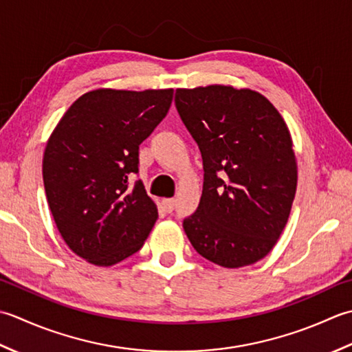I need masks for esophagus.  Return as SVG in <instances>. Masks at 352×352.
<instances>
[{"mask_svg":"<svg viewBox=\"0 0 352 352\" xmlns=\"http://www.w3.org/2000/svg\"><path fill=\"white\" fill-rule=\"evenodd\" d=\"M162 205H164V208H166L167 212H171L176 205V200L175 199H162Z\"/></svg>","mask_w":352,"mask_h":352,"instance_id":"1","label":"esophagus"}]
</instances>
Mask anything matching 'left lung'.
I'll use <instances>...</instances> for the list:
<instances>
[{
    "label": "left lung",
    "instance_id": "1",
    "mask_svg": "<svg viewBox=\"0 0 352 352\" xmlns=\"http://www.w3.org/2000/svg\"><path fill=\"white\" fill-rule=\"evenodd\" d=\"M175 102L205 171L197 211L184 220L190 243L226 269L263 260L284 231L298 185L284 118L260 92L231 85L177 88Z\"/></svg>",
    "mask_w": 352,
    "mask_h": 352
}]
</instances>
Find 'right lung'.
Here are the masks:
<instances>
[{"mask_svg": "<svg viewBox=\"0 0 352 352\" xmlns=\"http://www.w3.org/2000/svg\"><path fill=\"white\" fill-rule=\"evenodd\" d=\"M173 89L98 88L78 97L47 141L42 176L63 241L109 267L144 245L157 206L138 173L140 144L167 116Z\"/></svg>", "mask_w": 352, "mask_h": 352, "instance_id": "obj_1", "label": "right lung"}]
</instances>
